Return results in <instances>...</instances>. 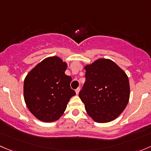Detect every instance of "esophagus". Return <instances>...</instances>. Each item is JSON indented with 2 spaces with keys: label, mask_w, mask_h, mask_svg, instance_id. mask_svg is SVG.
<instances>
[{
  "label": "esophagus",
  "mask_w": 151,
  "mask_h": 151,
  "mask_svg": "<svg viewBox=\"0 0 151 151\" xmlns=\"http://www.w3.org/2000/svg\"><path fill=\"white\" fill-rule=\"evenodd\" d=\"M79 91H80V87H78V88H77L76 89V94H78Z\"/></svg>",
  "instance_id": "34e87169"
}]
</instances>
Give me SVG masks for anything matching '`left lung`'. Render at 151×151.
Masks as SVG:
<instances>
[{
  "mask_svg": "<svg viewBox=\"0 0 151 151\" xmlns=\"http://www.w3.org/2000/svg\"><path fill=\"white\" fill-rule=\"evenodd\" d=\"M86 81L79 92L90 117L98 123L114 120L125 109L129 99L127 74L114 62L99 59L86 65Z\"/></svg>",
  "mask_w": 151,
  "mask_h": 151,
  "instance_id": "1",
  "label": "left lung"
}]
</instances>
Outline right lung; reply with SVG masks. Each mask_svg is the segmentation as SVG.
Here are the masks:
<instances>
[{
	"label": "right lung",
	"mask_w": 151,
	"mask_h": 151,
	"mask_svg": "<svg viewBox=\"0 0 151 151\" xmlns=\"http://www.w3.org/2000/svg\"><path fill=\"white\" fill-rule=\"evenodd\" d=\"M67 64L57 57H48L27 74L24 97L29 111L40 121L58 120L70 99L76 95L70 88L72 78L65 75Z\"/></svg>",
	"instance_id": "obj_1"
}]
</instances>
